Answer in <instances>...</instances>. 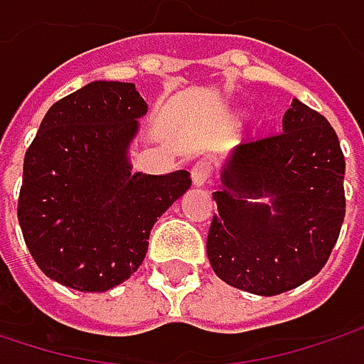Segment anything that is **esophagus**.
<instances>
[{
    "mask_svg": "<svg viewBox=\"0 0 364 364\" xmlns=\"http://www.w3.org/2000/svg\"><path fill=\"white\" fill-rule=\"evenodd\" d=\"M210 171H212V166H210V162L208 161L196 162V164L191 166V181H193V185L202 187L203 183L210 179Z\"/></svg>",
    "mask_w": 364,
    "mask_h": 364,
    "instance_id": "34e87169",
    "label": "esophagus"
}]
</instances>
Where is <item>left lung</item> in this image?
<instances>
[{
	"label": "left lung",
	"mask_w": 364,
	"mask_h": 364,
	"mask_svg": "<svg viewBox=\"0 0 364 364\" xmlns=\"http://www.w3.org/2000/svg\"><path fill=\"white\" fill-rule=\"evenodd\" d=\"M344 171L328 119L294 98L280 134L237 146L223 166L205 243L216 276L262 296L313 278L344 223Z\"/></svg>",
	"instance_id": "left-lung-1"
}]
</instances>
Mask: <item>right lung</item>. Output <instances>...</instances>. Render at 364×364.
Wrapping results in <instances>:
<instances>
[{
	"label": "right lung",
	"mask_w": 364,
	"mask_h": 364,
	"mask_svg": "<svg viewBox=\"0 0 364 364\" xmlns=\"http://www.w3.org/2000/svg\"><path fill=\"white\" fill-rule=\"evenodd\" d=\"M148 113L136 84L90 82L47 111L24 156L18 220L51 280L105 292L144 262L154 223L189 189L187 171L132 173L129 141Z\"/></svg>",
	"instance_id": "obj_1"
}]
</instances>
